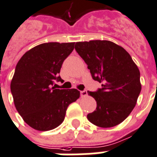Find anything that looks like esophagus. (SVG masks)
Instances as JSON below:
<instances>
[{
	"instance_id": "1",
	"label": "esophagus",
	"mask_w": 157,
	"mask_h": 157,
	"mask_svg": "<svg viewBox=\"0 0 157 157\" xmlns=\"http://www.w3.org/2000/svg\"><path fill=\"white\" fill-rule=\"evenodd\" d=\"M87 94H88V93H87V91H86V90L81 91V97H86V96H87Z\"/></svg>"
}]
</instances>
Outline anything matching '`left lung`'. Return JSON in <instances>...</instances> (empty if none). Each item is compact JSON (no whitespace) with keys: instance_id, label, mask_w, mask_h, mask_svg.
<instances>
[{"instance_id":"left-lung-1","label":"left lung","mask_w":157,"mask_h":157,"mask_svg":"<svg viewBox=\"0 0 157 157\" xmlns=\"http://www.w3.org/2000/svg\"><path fill=\"white\" fill-rule=\"evenodd\" d=\"M75 50L88 65L92 78L102 83L95 92L88 91L97 107L87 118L102 128L119 124L133 111L141 92L138 67L124 48L109 40L76 42Z\"/></svg>"}]
</instances>
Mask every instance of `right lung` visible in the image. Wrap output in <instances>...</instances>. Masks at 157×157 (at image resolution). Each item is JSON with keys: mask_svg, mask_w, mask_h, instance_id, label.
Returning a JSON list of instances; mask_svg holds the SVG:
<instances>
[{"mask_svg": "<svg viewBox=\"0 0 157 157\" xmlns=\"http://www.w3.org/2000/svg\"><path fill=\"white\" fill-rule=\"evenodd\" d=\"M74 42H48L23 54L10 83L13 103L23 121L33 129L47 131L63 121L69 104L80 97L76 89L59 90L54 81L62 64L74 50Z\"/></svg>", "mask_w": 157, "mask_h": 157, "instance_id": "obj_1", "label": "right lung"}]
</instances>
